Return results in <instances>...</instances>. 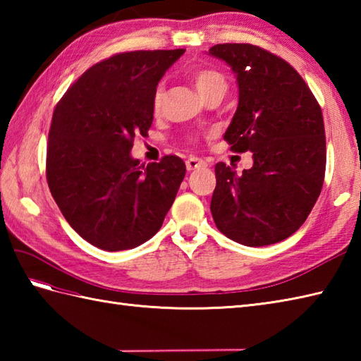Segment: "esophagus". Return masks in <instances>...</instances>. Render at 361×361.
<instances>
[{
	"label": "esophagus",
	"mask_w": 361,
	"mask_h": 361,
	"mask_svg": "<svg viewBox=\"0 0 361 361\" xmlns=\"http://www.w3.org/2000/svg\"><path fill=\"white\" fill-rule=\"evenodd\" d=\"M206 163L203 159L197 158V157H190L186 159V169L190 172V171H195V169H200V167H204Z\"/></svg>",
	"instance_id": "esophagus-1"
}]
</instances>
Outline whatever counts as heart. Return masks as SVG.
Listing matches in <instances>:
<instances>
[{"label":"heart","mask_w":361,"mask_h":361,"mask_svg":"<svg viewBox=\"0 0 361 361\" xmlns=\"http://www.w3.org/2000/svg\"><path fill=\"white\" fill-rule=\"evenodd\" d=\"M190 78H192L194 85L203 99L212 93H225L228 87L224 73H220L214 66H198L192 71V74H190ZM163 96L164 90L163 87L158 85L152 96V110L155 114H159L161 111ZM190 140L195 141V137H190Z\"/></svg>","instance_id":"1"}]
</instances>
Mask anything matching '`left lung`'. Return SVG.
Listing matches in <instances>:
<instances>
[{
    "label": "left lung",
    "mask_w": 361,
    "mask_h": 361,
    "mask_svg": "<svg viewBox=\"0 0 361 361\" xmlns=\"http://www.w3.org/2000/svg\"><path fill=\"white\" fill-rule=\"evenodd\" d=\"M209 54L225 60L239 82V106L224 140L255 159L242 175L216 164L212 219L220 233L247 247L281 242L301 228L323 189V111L276 54L250 43L216 44Z\"/></svg>",
    "instance_id": "8db88e82"
}]
</instances>
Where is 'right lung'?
I'll use <instances>...</instances> for the list:
<instances>
[{"mask_svg":"<svg viewBox=\"0 0 361 361\" xmlns=\"http://www.w3.org/2000/svg\"><path fill=\"white\" fill-rule=\"evenodd\" d=\"M185 49L119 52L93 65L56 105L46 180L68 224L94 247L135 248L163 225L186 166L166 155L147 167L130 157L147 136L152 96Z\"/></svg>","mask_w":361,"mask_h":361,"instance_id":"add662e5","label":"right lung"}]
</instances>
